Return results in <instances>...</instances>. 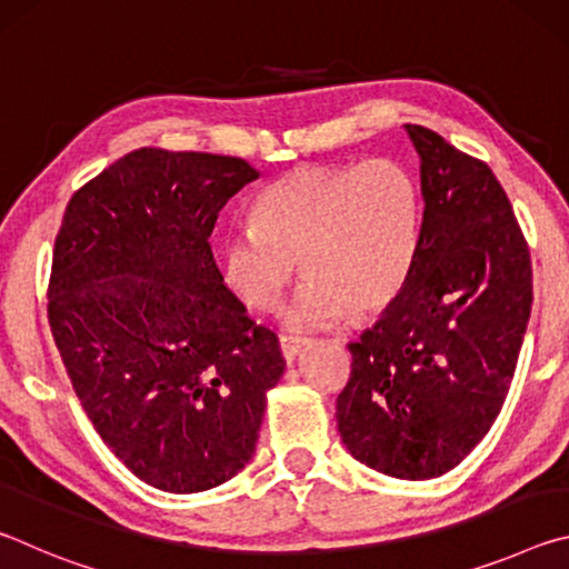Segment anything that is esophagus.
Wrapping results in <instances>:
<instances>
[{
    "label": "esophagus",
    "mask_w": 569,
    "mask_h": 569,
    "mask_svg": "<svg viewBox=\"0 0 569 569\" xmlns=\"http://www.w3.org/2000/svg\"><path fill=\"white\" fill-rule=\"evenodd\" d=\"M303 346H306V339H301V336H281V353L288 363L301 353Z\"/></svg>",
    "instance_id": "obj_1"
}]
</instances>
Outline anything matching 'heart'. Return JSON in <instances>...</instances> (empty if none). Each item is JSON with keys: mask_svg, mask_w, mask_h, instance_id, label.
Here are the masks:
<instances>
[{"mask_svg": "<svg viewBox=\"0 0 569 569\" xmlns=\"http://www.w3.org/2000/svg\"><path fill=\"white\" fill-rule=\"evenodd\" d=\"M256 223L220 238V273L256 311L278 303L301 258L306 281L286 306L291 329H316L349 311L369 319L393 303L417 253L419 192L397 160L303 166L268 186Z\"/></svg>", "mask_w": 569, "mask_h": 569, "instance_id": "b5f03b06", "label": "heart"}]
</instances>
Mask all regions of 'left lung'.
Here are the masks:
<instances>
[{"instance_id": "8db88e82", "label": "left lung", "mask_w": 569, "mask_h": 569, "mask_svg": "<svg viewBox=\"0 0 569 569\" xmlns=\"http://www.w3.org/2000/svg\"><path fill=\"white\" fill-rule=\"evenodd\" d=\"M423 213L407 283L377 326L349 343L336 399L346 449L397 479L455 469L502 411L529 311L532 261L487 162L421 124Z\"/></svg>"}]
</instances>
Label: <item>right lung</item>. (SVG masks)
Returning <instances> with one entry per match:
<instances>
[{
  "mask_svg": "<svg viewBox=\"0 0 569 569\" xmlns=\"http://www.w3.org/2000/svg\"><path fill=\"white\" fill-rule=\"evenodd\" d=\"M258 172L243 158L140 148L74 192L47 319L92 427L134 477L190 495L253 457L278 336L228 291L208 238Z\"/></svg>",
  "mask_w": 569,
  "mask_h": 569,
  "instance_id": "obj_1",
  "label": "right lung"
}]
</instances>
